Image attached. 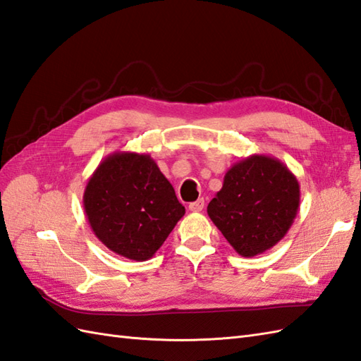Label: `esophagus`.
<instances>
[{"mask_svg":"<svg viewBox=\"0 0 361 361\" xmlns=\"http://www.w3.org/2000/svg\"><path fill=\"white\" fill-rule=\"evenodd\" d=\"M203 207H204V200L203 198L194 201V203H189V211L190 212H201V211H203Z\"/></svg>","mask_w":361,"mask_h":361,"instance_id":"1","label":"esophagus"}]
</instances>
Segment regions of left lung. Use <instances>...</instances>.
<instances>
[{
  "instance_id": "obj_1",
  "label": "left lung",
  "mask_w": 361,
  "mask_h": 361,
  "mask_svg": "<svg viewBox=\"0 0 361 361\" xmlns=\"http://www.w3.org/2000/svg\"><path fill=\"white\" fill-rule=\"evenodd\" d=\"M300 184L286 164L269 155H250L226 172L207 215L241 257L274 247L294 223Z\"/></svg>"
}]
</instances>
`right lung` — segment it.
Segmentation results:
<instances>
[{
    "label": "right lung",
    "mask_w": 361,
    "mask_h": 361,
    "mask_svg": "<svg viewBox=\"0 0 361 361\" xmlns=\"http://www.w3.org/2000/svg\"><path fill=\"white\" fill-rule=\"evenodd\" d=\"M82 204L97 238L135 262L152 258L186 212L149 154L120 150L92 173Z\"/></svg>",
    "instance_id": "right-lung-1"
}]
</instances>
